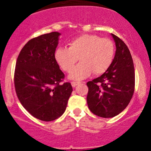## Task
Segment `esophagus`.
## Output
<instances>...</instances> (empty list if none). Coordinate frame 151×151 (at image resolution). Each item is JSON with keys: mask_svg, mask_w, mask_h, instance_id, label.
<instances>
[{"mask_svg": "<svg viewBox=\"0 0 151 151\" xmlns=\"http://www.w3.org/2000/svg\"><path fill=\"white\" fill-rule=\"evenodd\" d=\"M78 84H79V82H71V85L73 87H76V85H78Z\"/></svg>", "mask_w": 151, "mask_h": 151, "instance_id": "esophagus-1", "label": "esophagus"}]
</instances>
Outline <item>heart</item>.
I'll use <instances>...</instances> for the list:
<instances>
[{
	"label": "heart",
	"instance_id": "heart-1",
	"mask_svg": "<svg viewBox=\"0 0 151 151\" xmlns=\"http://www.w3.org/2000/svg\"><path fill=\"white\" fill-rule=\"evenodd\" d=\"M115 46L107 38H101L96 35H83L69 43V47H58L54 57L61 69L70 73L75 64L77 65L69 77L72 79L81 80L94 73L95 75L104 73L113 63Z\"/></svg>",
	"mask_w": 151,
	"mask_h": 151
}]
</instances>
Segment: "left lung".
<instances>
[{"label":"left lung","instance_id":"left-lung-1","mask_svg":"<svg viewBox=\"0 0 151 151\" xmlns=\"http://www.w3.org/2000/svg\"><path fill=\"white\" fill-rule=\"evenodd\" d=\"M115 41V57L102 76L87 82V103L94 115L116 116L129 105L134 91L135 74L132 57L124 41L112 34Z\"/></svg>","mask_w":151,"mask_h":151}]
</instances>
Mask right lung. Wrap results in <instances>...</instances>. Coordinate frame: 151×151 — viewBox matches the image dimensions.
I'll return each mask as SVG.
<instances>
[{"label": "right lung", "instance_id": "right-lung-1", "mask_svg": "<svg viewBox=\"0 0 151 151\" xmlns=\"http://www.w3.org/2000/svg\"><path fill=\"white\" fill-rule=\"evenodd\" d=\"M60 35L54 32L29 40L16 63L18 99L31 115L45 122L63 114L73 91L71 84L63 82L65 75L54 57Z\"/></svg>", "mask_w": 151, "mask_h": 151}]
</instances>
